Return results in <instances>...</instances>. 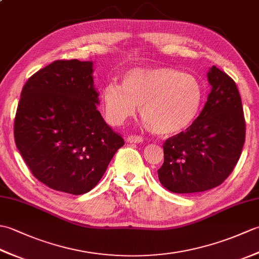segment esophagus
I'll list each match as a JSON object with an SVG mask.
<instances>
[{
    "instance_id": "1",
    "label": "esophagus",
    "mask_w": 259,
    "mask_h": 259,
    "mask_svg": "<svg viewBox=\"0 0 259 259\" xmlns=\"http://www.w3.org/2000/svg\"><path fill=\"white\" fill-rule=\"evenodd\" d=\"M126 141L130 142V144H141L144 139H142V137L140 136H129L128 138H126Z\"/></svg>"
}]
</instances>
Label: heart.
Masks as SVG:
<instances>
[{"instance_id":"heart-1","label":"heart","mask_w":259,"mask_h":259,"mask_svg":"<svg viewBox=\"0 0 259 259\" xmlns=\"http://www.w3.org/2000/svg\"><path fill=\"white\" fill-rule=\"evenodd\" d=\"M203 100V88L195 74L155 65L129 70L122 85L109 82L102 90L106 119L118 126L133 118L140 107L141 118L159 136H174L196 120Z\"/></svg>"}]
</instances>
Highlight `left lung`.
<instances>
[{"instance_id":"1","label":"left lung","mask_w":259,"mask_h":259,"mask_svg":"<svg viewBox=\"0 0 259 259\" xmlns=\"http://www.w3.org/2000/svg\"><path fill=\"white\" fill-rule=\"evenodd\" d=\"M211 85L198 118L184 133L166 140L160 184L175 194H192L223 184L237 164L246 124L235 81L218 68L207 73Z\"/></svg>"}]
</instances>
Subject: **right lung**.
<instances>
[{
	"label": "right lung",
	"instance_id": "add662e5",
	"mask_svg": "<svg viewBox=\"0 0 259 259\" xmlns=\"http://www.w3.org/2000/svg\"><path fill=\"white\" fill-rule=\"evenodd\" d=\"M93 62L58 60L26 81L14 139L33 176L50 188L83 195L95 188L123 139L97 106Z\"/></svg>",
	"mask_w": 259,
	"mask_h": 259
}]
</instances>
